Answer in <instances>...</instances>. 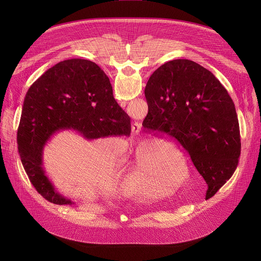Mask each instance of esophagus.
I'll list each match as a JSON object with an SVG mask.
<instances>
[{"mask_svg":"<svg viewBox=\"0 0 261 261\" xmlns=\"http://www.w3.org/2000/svg\"><path fill=\"white\" fill-rule=\"evenodd\" d=\"M141 129V124L138 122H135L132 124V133L133 134H138Z\"/></svg>","mask_w":261,"mask_h":261,"instance_id":"1","label":"esophagus"}]
</instances>
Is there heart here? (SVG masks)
Segmentation results:
<instances>
[{
  "label": "heart",
  "mask_w": 261,
  "mask_h": 261,
  "mask_svg": "<svg viewBox=\"0 0 261 261\" xmlns=\"http://www.w3.org/2000/svg\"><path fill=\"white\" fill-rule=\"evenodd\" d=\"M166 148L159 143H142L141 154L135 159L134 175L153 178L162 172L163 159Z\"/></svg>",
  "instance_id": "heart-1"
}]
</instances>
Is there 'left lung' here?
<instances>
[{
	"label": "left lung",
	"instance_id": "1",
	"mask_svg": "<svg viewBox=\"0 0 261 261\" xmlns=\"http://www.w3.org/2000/svg\"><path fill=\"white\" fill-rule=\"evenodd\" d=\"M145 132L175 139L187 152L214 196L237 169L241 135L232 99L214 74L177 59L160 66L144 90Z\"/></svg>",
	"mask_w": 261,
	"mask_h": 261
}]
</instances>
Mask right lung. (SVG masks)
<instances>
[{
    "label": "right lung",
    "mask_w": 261,
    "mask_h": 261,
    "mask_svg": "<svg viewBox=\"0 0 261 261\" xmlns=\"http://www.w3.org/2000/svg\"><path fill=\"white\" fill-rule=\"evenodd\" d=\"M130 123L97 64L82 59L58 63L31 86L23 101L17 148L31 184L47 201L71 204L55 190L42 168L46 142L65 129L75 130L87 139L129 136Z\"/></svg>",
    "instance_id": "1"
}]
</instances>
